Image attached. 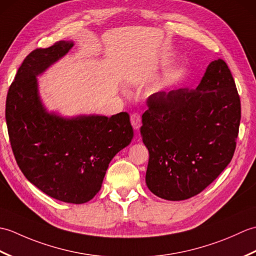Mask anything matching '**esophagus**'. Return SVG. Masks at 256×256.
<instances>
[{"mask_svg": "<svg viewBox=\"0 0 256 256\" xmlns=\"http://www.w3.org/2000/svg\"><path fill=\"white\" fill-rule=\"evenodd\" d=\"M131 123H132V126L135 128V130H138L140 124H142V122H140V116H138V113H134L131 116Z\"/></svg>", "mask_w": 256, "mask_h": 256, "instance_id": "1", "label": "esophagus"}]
</instances>
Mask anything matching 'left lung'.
Here are the masks:
<instances>
[{"label":"left lung","instance_id":"1","mask_svg":"<svg viewBox=\"0 0 256 256\" xmlns=\"http://www.w3.org/2000/svg\"><path fill=\"white\" fill-rule=\"evenodd\" d=\"M140 135L150 160L145 182L157 197L186 200L229 165L241 103L228 64L211 62L194 90L157 92L148 99Z\"/></svg>","mask_w":256,"mask_h":256}]
</instances>
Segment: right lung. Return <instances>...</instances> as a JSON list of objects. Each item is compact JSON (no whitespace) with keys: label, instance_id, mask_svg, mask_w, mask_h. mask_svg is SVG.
Here are the masks:
<instances>
[{"label":"right lung","instance_id":"add662e5","mask_svg":"<svg viewBox=\"0 0 256 256\" xmlns=\"http://www.w3.org/2000/svg\"><path fill=\"white\" fill-rule=\"evenodd\" d=\"M74 45L60 40L24 59L8 89L5 118L16 162L27 180L52 198L80 204L99 192L108 164L134 133L126 112L110 118L62 116L45 108L37 77Z\"/></svg>","mask_w":256,"mask_h":256}]
</instances>
